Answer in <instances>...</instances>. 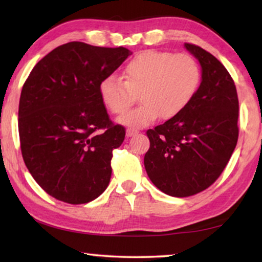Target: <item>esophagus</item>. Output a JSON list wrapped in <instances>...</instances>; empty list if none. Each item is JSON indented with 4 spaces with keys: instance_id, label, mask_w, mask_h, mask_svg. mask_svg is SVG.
<instances>
[{
    "instance_id": "1",
    "label": "esophagus",
    "mask_w": 262,
    "mask_h": 262,
    "mask_svg": "<svg viewBox=\"0 0 262 262\" xmlns=\"http://www.w3.org/2000/svg\"><path fill=\"white\" fill-rule=\"evenodd\" d=\"M138 135V130H135V128H127L126 130V136L127 137H132V136Z\"/></svg>"
}]
</instances>
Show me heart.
I'll list each match as a JSON object with an SVG mask.
<instances>
[{
	"label": "heart",
	"instance_id": "obj_1",
	"mask_svg": "<svg viewBox=\"0 0 262 262\" xmlns=\"http://www.w3.org/2000/svg\"><path fill=\"white\" fill-rule=\"evenodd\" d=\"M202 83V69L194 57L146 50L136 55L124 68L123 78L108 75L100 82L103 105L113 114H123L134 105L137 94L141 105L118 121L143 127L161 116L171 119L187 108Z\"/></svg>",
	"mask_w": 262,
	"mask_h": 262
}]
</instances>
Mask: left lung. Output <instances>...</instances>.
<instances>
[{"instance_id":"8db88e82","label":"left lung","mask_w":262,"mask_h":262,"mask_svg":"<svg viewBox=\"0 0 262 262\" xmlns=\"http://www.w3.org/2000/svg\"><path fill=\"white\" fill-rule=\"evenodd\" d=\"M202 66V83L187 108L146 131L148 177L160 191L189 196L220 178L238 139V98L234 80L213 55L185 44Z\"/></svg>"}]
</instances>
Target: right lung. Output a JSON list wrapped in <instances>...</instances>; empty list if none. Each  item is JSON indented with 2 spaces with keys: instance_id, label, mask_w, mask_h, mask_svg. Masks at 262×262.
Instances as JSON below:
<instances>
[{
  "instance_id": "obj_1",
  "label": "right lung",
  "mask_w": 262,
  "mask_h": 262,
  "mask_svg": "<svg viewBox=\"0 0 262 262\" xmlns=\"http://www.w3.org/2000/svg\"><path fill=\"white\" fill-rule=\"evenodd\" d=\"M130 50L82 41L60 45L35 64L19 102L23 159L37 184L60 202L85 204L110 184L113 149L125 138L99 85L131 55Z\"/></svg>"
}]
</instances>
